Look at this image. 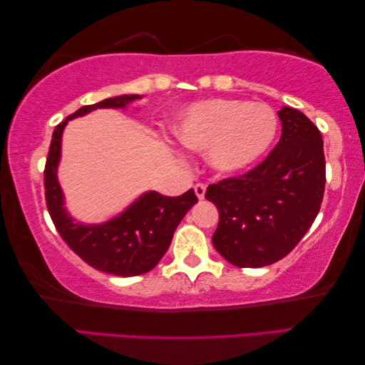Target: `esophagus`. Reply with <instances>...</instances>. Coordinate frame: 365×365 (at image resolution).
Listing matches in <instances>:
<instances>
[{
	"label": "esophagus",
	"mask_w": 365,
	"mask_h": 365,
	"mask_svg": "<svg viewBox=\"0 0 365 365\" xmlns=\"http://www.w3.org/2000/svg\"><path fill=\"white\" fill-rule=\"evenodd\" d=\"M205 184H202V182H199V184H195L194 186V190H195V195L199 197V199L202 200L205 197Z\"/></svg>",
	"instance_id": "esophagus-1"
}]
</instances>
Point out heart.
<instances>
[{
    "label": "heart",
    "instance_id": "b5f03b06",
    "mask_svg": "<svg viewBox=\"0 0 365 365\" xmlns=\"http://www.w3.org/2000/svg\"><path fill=\"white\" fill-rule=\"evenodd\" d=\"M278 118L265 103L244 100H208L179 116L175 133L192 150H207L220 173H237L257 163L272 147Z\"/></svg>",
    "mask_w": 365,
    "mask_h": 365
}]
</instances>
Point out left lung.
<instances>
[{
    "instance_id": "left-lung-1",
    "label": "left lung",
    "mask_w": 365,
    "mask_h": 365,
    "mask_svg": "<svg viewBox=\"0 0 365 365\" xmlns=\"http://www.w3.org/2000/svg\"><path fill=\"white\" fill-rule=\"evenodd\" d=\"M282 139L242 176L207 187L220 212L212 242L230 264L259 268L297 246L320 210L325 190L324 140L315 124L289 106L278 111Z\"/></svg>"
}]
</instances>
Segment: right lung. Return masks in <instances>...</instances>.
Listing matches in <instances>:
<instances>
[{
	"instance_id": "obj_1",
	"label": "right lung",
	"mask_w": 365,
	"mask_h": 365,
	"mask_svg": "<svg viewBox=\"0 0 365 365\" xmlns=\"http://www.w3.org/2000/svg\"><path fill=\"white\" fill-rule=\"evenodd\" d=\"M139 98L140 95H121L82 106L69 115L53 130L45 165L46 207L58 232L86 264L116 277H135L150 272L158 264L170 247L178 225L197 204L195 192L189 189L179 197H168L150 190L110 222L83 225L74 222L66 212L56 171L61 157V135L69 119L97 108H126L128 103Z\"/></svg>"
}]
</instances>
